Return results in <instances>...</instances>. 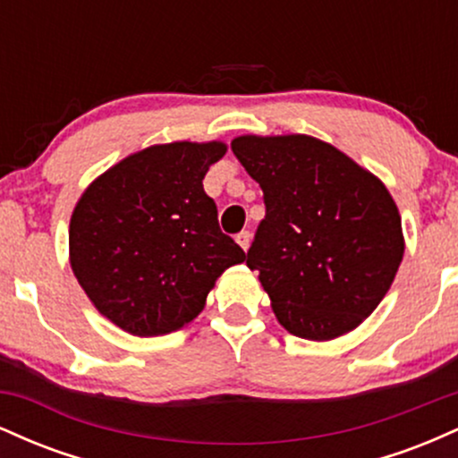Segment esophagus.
<instances>
[{
	"label": "esophagus",
	"instance_id": "1",
	"mask_svg": "<svg viewBox=\"0 0 458 458\" xmlns=\"http://www.w3.org/2000/svg\"><path fill=\"white\" fill-rule=\"evenodd\" d=\"M236 243H239L247 251V250H250V243H251V234L247 233V230H243V233L236 234Z\"/></svg>",
	"mask_w": 458,
	"mask_h": 458
}]
</instances>
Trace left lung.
<instances>
[{"label":"left lung","instance_id":"1","mask_svg":"<svg viewBox=\"0 0 458 458\" xmlns=\"http://www.w3.org/2000/svg\"><path fill=\"white\" fill-rule=\"evenodd\" d=\"M230 146L265 193L247 267L282 327L314 343L360 327L404 254L401 213L381 178L312 135H239Z\"/></svg>","mask_w":458,"mask_h":458}]
</instances>
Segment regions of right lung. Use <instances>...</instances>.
Here are the masks:
<instances>
[{"instance_id": "add662e5", "label": "right lung", "mask_w": 458, "mask_h": 458, "mask_svg": "<svg viewBox=\"0 0 458 458\" xmlns=\"http://www.w3.org/2000/svg\"><path fill=\"white\" fill-rule=\"evenodd\" d=\"M224 141H172L124 157L77 199L68 260L92 306L131 335L178 331L202 312L215 282L245 262L204 193Z\"/></svg>"}]
</instances>
